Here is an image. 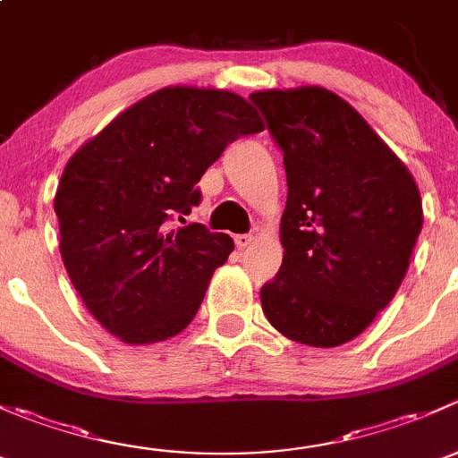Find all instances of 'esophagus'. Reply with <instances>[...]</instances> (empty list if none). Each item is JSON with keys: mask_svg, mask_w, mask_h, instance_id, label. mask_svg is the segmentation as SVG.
Wrapping results in <instances>:
<instances>
[{"mask_svg": "<svg viewBox=\"0 0 458 458\" xmlns=\"http://www.w3.org/2000/svg\"><path fill=\"white\" fill-rule=\"evenodd\" d=\"M233 240H235V247H238V249H247L249 244L253 242V235H249V233H238Z\"/></svg>", "mask_w": 458, "mask_h": 458, "instance_id": "esophagus-1", "label": "esophagus"}]
</instances>
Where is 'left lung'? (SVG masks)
I'll return each mask as SVG.
<instances>
[{
  "mask_svg": "<svg viewBox=\"0 0 458 458\" xmlns=\"http://www.w3.org/2000/svg\"><path fill=\"white\" fill-rule=\"evenodd\" d=\"M284 154V258L260 289L284 337L333 348L394 298L421 233L419 187L360 112L319 86L253 92Z\"/></svg>",
  "mask_w": 458,
  "mask_h": 458,
  "instance_id": "obj_1",
  "label": "left lung"
}]
</instances>
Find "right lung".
I'll list each match as a JSON object with an SVG mask.
<instances>
[{"label": "right lung", "instance_id": "1", "mask_svg": "<svg viewBox=\"0 0 458 458\" xmlns=\"http://www.w3.org/2000/svg\"><path fill=\"white\" fill-rule=\"evenodd\" d=\"M262 130L238 94L163 88L68 160L55 196L61 258L106 331L125 344H154L194 319L233 240L172 223L200 202L196 182L225 148Z\"/></svg>", "mask_w": 458, "mask_h": 458}]
</instances>
